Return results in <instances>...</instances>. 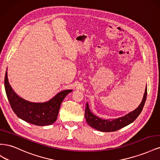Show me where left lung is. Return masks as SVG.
<instances>
[{"mask_svg": "<svg viewBox=\"0 0 160 160\" xmlns=\"http://www.w3.org/2000/svg\"><path fill=\"white\" fill-rule=\"evenodd\" d=\"M147 86L145 90V93L143 95V98L141 104L139 105V107L135 109L132 112H131L126 115L124 117L120 118L118 119H115L113 120H105L99 118L93 115L89 110L88 104H86V108L85 110V119L87 122L89 124V126L92 127L93 129L101 131L103 132H111L118 131V129L123 128L128 125L132 123L136 119L139 115L141 113L143 109L145 102L146 101L147 98Z\"/></svg>", "mask_w": 160, "mask_h": 160, "instance_id": "1", "label": "left lung"}]
</instances>
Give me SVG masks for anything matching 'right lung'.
Masks as SVG:
<instances>
[{
	"mask_svg": "<svg viewBox=\"0 0 160 160\" xmlns=\"http://www.w3.org/2000/svg\"><path fill=\"white\" fill-rule=\"evenodd\" d=\"M4 88L9 103L14 113L25 122L40 126L55 122L62 101L72 91L69 89L62 91L46 103H31L14 93L9 85L7 71L4 77Z\"/></svg>",
	"mask_w": 160,
	"mask_h": 160,
	"instance_id": "add662e5",
	"label": "right lung"
}]
</instances>
